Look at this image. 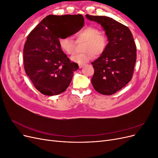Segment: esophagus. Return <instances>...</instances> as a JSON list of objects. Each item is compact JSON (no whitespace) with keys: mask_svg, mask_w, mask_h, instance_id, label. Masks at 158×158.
I'll use <instances>...</instances> for the list:
<instances>
[{"mask_svg":"<svg viewBox=\"0 0 158 158\" xmlns=\"http://www.w3.org/2000/svg\"><path fill=\"white\" fill-rule=\"evenodd\" d=\"M83 66H84V64H79V68H80V69L82 68Z\"/></svg>","mask_w":158,"mask_h":158,"instance_id":"34e87169","label":"esophagus"}]
</instances>
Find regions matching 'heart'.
<instances>
[{"label":"heart","mask_w":158,"mask_h":158,"mask_svg":"<svg viewBox=\"0 0 158 158\" xmlns=\"http://www.w3.org/2000/svg\"><path fill=\"white\" fill-rule=\"evenodd\" d=\"M78 40L85 41L82 53L76 54L71 56V60L80 64H84L92 60L95 56L101 55L106 50L107 45V37L105 33L100 32L98 27L89 26L84 27L76 34ZM60 48L69 55L75 52L76 44L73 38L69 36L63 37L59 39Z\"/></svg>","instance_id":"1"}]
</instances>
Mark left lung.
I'll use <instances>...</instances> for the list:
<instances>
[{
    "label": "left lung",
    "mask_w": 158,
    "mask_h": 158,
    "mask_svg": "<svg viewBox=\"0 0 158 158\" xmlns=\"http://www.w3.org/2000/svg\"><path fill=\"white\" fill-rule=\"evenodd\" d=\"M89 20L102 26L109 43L105 51L92 62V84L98 92L112 95L130 82L136 59V47L128 27L107 16H91Z\"/></svg>",
    "instance_id": "left-lung-1"
}]
</instances>
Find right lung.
<instances>
[{
	"label": "right lung",
	"mask_w": 158,
	"mask_h": 158,
	"mask_svg": "<svg viewBox=\"0 0 158 158\" xmlns=\"http://www.w3.org/2000/svg\"><path fill=\"white\" fill-rule=\"evenodd\" d=\"M82 15H49L28 35L23 48L26 73L35 88L46 95H58L70 84L78 65L62 51L59 38L82 29Z\"/></svg>",
	"instance_id": "add662e5"
}]
</instances>
